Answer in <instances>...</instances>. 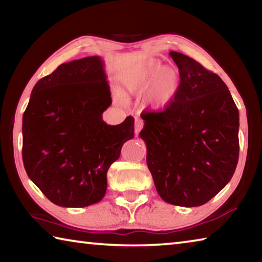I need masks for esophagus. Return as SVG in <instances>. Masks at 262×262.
I'll use <instances>...</instances> for the list:
<instances>
[{
	"mask_svg": "<svg viewBox=\"0 0 262 262\" xmlns=\"http://www.w3.org/2000/svg\"><path fill=\"white\" fill-rule=\"evenodd\" d=\"M142 127H143V121H142L141 119H136L135 120V133L136 134H139L140 130L142 129Z\"/></svg>",
	"mask_w": 262,
	"mask_h": 262,
	"instance_id": "34e87169",
	"label": "esophagus"
}]
</instances>
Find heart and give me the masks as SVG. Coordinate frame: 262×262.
<instances>
[{"instance_id": "obj_1", "label": "heart", "mask_w": 262, "mask_h": 262, "mask_svg": "<svg viewBox=\"0 0 262 262\" xmlns=\"http://www.w3.org/2000/svg\"><path fill=\"white\" fill-rule=\"evenodd\" d=\"M122 86L128 95L145 97L150 108L162 111L176 98L180 75L176 69L164 67L161 61L148 60L123 75Z\"/></svg>"}]
</instances>
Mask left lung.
I'll return each instance as SVG.
<instances>
[{
  "instance_id": "1",
  "label": "left lung",
  "mask_w": 262,
  "mask_h": 262,
  "mask_svg": "<svg viewBox=\"0 0 262 262\" xmlns=\"http://www.w3.org/2000/svg\"><path fill=\"white\" fill-rule=\"evenodd\" d=\"M170 55L179 68V90L165 110L141 114L140 136L159 196L170 205L199 207L236 170L239 112L219 75L181 53Z\"/></svg>"
}]
</instances>
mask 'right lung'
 I'll use <instances>...</instances> for the list:
<instances>
[{
    "instance_id": "obj_1",
    "label": "right lung",
    "mask_w": 262,
    "mask_h": 262,
    "mask_svg": "<svg viewBox=\"0 0 262 262\" xmlns=\"http://www.w3.org/2000/svg\"><path fill=\"white\" fill-rule=\"evenodd\" d=\"M112 104L99 56L62 63L39 79L23 115V163L29 178L54 205L83 208L99 202L107 171L134 137V118L103 120Z\"/></svg>"
}]
</instances>
